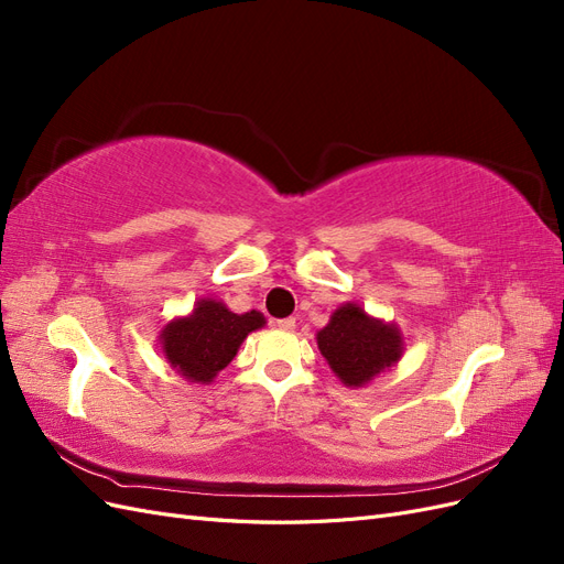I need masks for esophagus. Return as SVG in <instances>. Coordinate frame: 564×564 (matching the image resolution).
I'll return each instance as SVG.
<instances>
[{"label":"esophagus","mask_w":564,"mask_h":564,"mask_svg":"<svg viewBox=\"0 0 564 564\" xmlns=\"http://www.w3.org/2000/svg\"><path fill=\"white\" fill-rule=\"evenodd\" d=\"M275 327L284 329V332H292L296 327V319L294 317H282V319H275Z\"/></svg>","instance_id":"obj_1"}]
</instances>
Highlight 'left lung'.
I'll use <instances>...</instances> for the list:
<instances>
[{
	"instance_id": "8db88e82",
	"label": "left lung",
	"mask_w": 564,
	"mask_h": 564,
	"mask_svg": "<svg viewBox=\"0 0 564 564\" xmlns=\"http://www.w3.org/2000/svg\"><path fill=\"white\" fill-rule=\"evenodd\" d=\"M317 346L346 386H365L402 355L395 324L371 319L357 303H346L317 334Z\"/></svg>"
}]
</instances>
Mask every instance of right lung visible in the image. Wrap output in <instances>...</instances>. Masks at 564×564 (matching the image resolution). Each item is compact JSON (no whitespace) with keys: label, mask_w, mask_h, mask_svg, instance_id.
Masks as SVG:
<instances>
[{"label":"right lung","mask_w":564,"mask_h":564,"mask_svg":"<svg viewBox=\"0 0 564 564\" xmlns=\"http://www.w3.org/2000/svg\"><path fill=\"white\" fill-rule=\"evenodd\" d=\"M261 313H230L220 301L204 299L191 317L174 319L162 332L166 360L185 379L209 383L220 369H226L237 355L249 332L263 327Z\"/></svg>","instance_id":"obj_1"}]
</instances>
